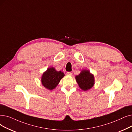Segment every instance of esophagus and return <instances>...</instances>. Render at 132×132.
I'll return each mask as SVG.
<instances>
[{
  "label": "esophagus",
  "instance_id": "obj_1",
  "mask_svg": "<svg viewBox=\"0 0 132 132\" xmlns=\"http://www.w3.org/2000/svg\"><path fill=\"white\" fill-rule=\"evenodd\" d=\"M66 74H67V76H71L72 75V73L71 72H67Z\"/></svg>",
  "mask_w": 132,
  "mask_h": 132
}]
</instances>
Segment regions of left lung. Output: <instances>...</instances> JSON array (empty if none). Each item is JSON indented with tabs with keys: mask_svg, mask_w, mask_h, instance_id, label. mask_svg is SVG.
<instances>
[{
	"mask_svg": "<svg viewBox=\"0 0 132 132\" xmlns=\"http://www.w3.org/2000/svg\"><path fill=\"white\" fill-rule=\"evenodd\" d=\"M76 79L79 87L84 91L89 89L94 85L93 74L87 70H82L81 73L76 77Z\"/></svg>",
	"mask_w": 132,
	"mask_h": 132,
	"instance_id": "left-lung-1",
	"label": "left lung"
}]
</instances>
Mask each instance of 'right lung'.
I'll list each match as a JSON object with an SVG mask.
<instances>
[{"instance_id":"1","label":"right lung","mask_w":132,"mask_h":132,"mask_svg":"<svg viewBox=\"0 0 132 132\" xmlns=\"http://www.w3.org/2000/svg\"><path fill=\"white\" fill-rule=\"evenodd\" d=\"M65 74L62 71H56L54 67H50L42 77V83L44 86L49 90L54 89L59 83Z\"/></svg>"}]
</instances>
